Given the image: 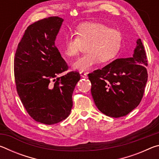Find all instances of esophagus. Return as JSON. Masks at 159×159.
I'll return each mask as SVG.
<instances>
[{"label": "esophagus", "mask_w": 159, "mask_h": 159, "mask_svg": "<svg viewBox=\"0 0 159 159\" xmlns=\"http://www.w3.org/2000/svg\"><path fill=\"white\" fill-rule=\"evenodd\" d=\"M80 76L82 78H87V73L86 72H83V71H80Z\"/></svg>", "instance_id": "1"}]
</instances>
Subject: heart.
I'll use <instances>...</instances> for the list:
<instances>
[{"instance_id": "1", "label": "heart", "mask_w": 159, "mask_h": 159, "mask_svg": "<svg viewBox=\"0 0 159 159\" xmlns=\"http://www.w3.org/2000/svg\"><path fill=\"white\" fill-rule=\"evenodd\" d=\"M75 34L66 36L64 42V53L68 57L78 55L83 45L87 53L72 64L80 71H87L98 64L99 61L107 63L116 57L121 48V32L101 23L85 22L77 26Z\"/></svg>"}]
</instances>
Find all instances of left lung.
Segmentation results:
<instances>
[{
    "label": "left lung",
    "mask_w": 159,
    "mask_h": 159,
    "mask_svg": "<svg viewBox=\"0 0 159 159\" xmlns=\"http://www.w3.org/2000/svg\"><path fill=\"white\" fill-rule=\"evenodd\" d=\"M132 57L117 59L88 74L91 94L104 114L119 118L139 105L147 81V59L140 39Z\"/></svg>",
    "instance_id": "left-lung-1"
}]
</instances>
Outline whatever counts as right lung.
Segmentation results:
<instances>
[{
  "instance_id": "right-lung-1",
  "label": "right lung",
  "mask_w": 159,
  "mask_h": 159,
  "mask_svg": "<svg viewBox=\"0 0 159 159\" xmlns=\"http://www.w3.org/2000/svg\"><path fill=\"white\" fill-rule=\"evenodd\" d=\"M64 20L43 19L29 25L14 60L16 88L26 111L37 122L55 124L69 116L79 72L57 77L68 66L55 41Z\"/></svg>"
}]
</instances>
